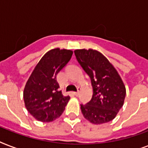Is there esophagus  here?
<instances>
[{"label": "esophagus", "mask_w": 148, "mask_h": 148, "mask_svg": "<svg viewBox=\"0 0 148 148\" xmlns=\"http://www.w3.org/2000/svg\"><path fill=\"white\" fill-rule=\"evenodd\" d=\"M79 94H80V90H77V91H75V92H74V95H75V96H78Z\"/></svg>", "instance_id": "esophagus-1"}]
</instances>
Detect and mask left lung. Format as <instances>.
I'll use <instances>...</instances> for the list:
<instances>
[{
    "instance_id": "8db88e82",
    "label": "left lung",
    "mask_w": 148,
    "mask_h": 148,
    "mask_svg": "<svg viewBox=\"0 0 148 148\" xmlns=\"http://www.w3.org/2000/svg\"><path fill=\"white\" fill-rule=\"evenodd\" d=\"M74 53L93 87L92 98L81 104L85 119L95 124L112 121L124 104L126 89L121 77L110 61L95 50H75Z\"/></svg>"
}]
</instances>
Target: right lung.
Segmentation results:
<instances>
[{
  "label": "right lung",
  "instance_id": "right-lung-1",
  "mask_svg": "<svg viewBox=\"0 0 148 148\" xmlns=\"http://www.w3.org/2000/svg\"><path fill=\"white\" fill-rule=\"evenodd\" d=\"M72 54L71 50H51L43 56L27 81L24 104L35 119L51 122L64 112L70 97L59 89L57 74L69 62Z\"/></svg>",
  "mask_w": 148,
  "mask_h": 148
}]
</instances>
